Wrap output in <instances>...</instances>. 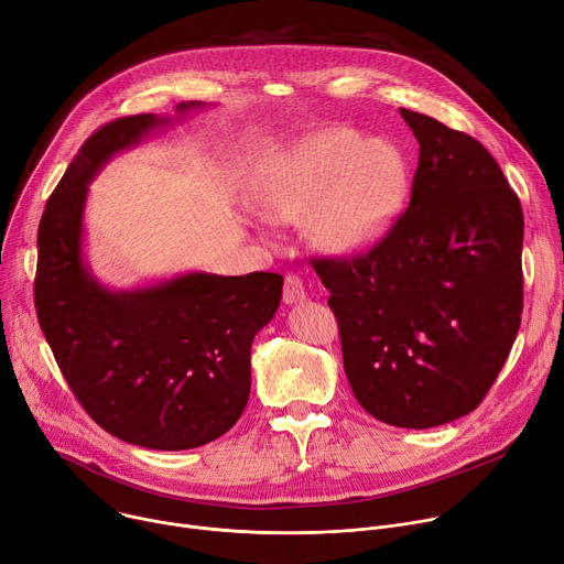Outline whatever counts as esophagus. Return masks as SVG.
I'll return each instance as SVG.
<instances>
[{"mask_svg": "<svg viewBox=\"0 0 564 564\" xmlns=\"http://www.w3.org/2000/svg\"><path fill=\"white\" fill-rule=\"evenodd\" d=\"M305 299V285L299 274H285V285H283V301L285 303H299Z\"/></svg>", "mask_w": 564, "mask_h": 564, "instance_id": "1", "label": "esophagus"}]
</instances>
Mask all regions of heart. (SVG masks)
Returning a JSON list of instances; mask_svg holds the SVG:
<instances>
[{
    "instance_id": "1",
    "label": "heart",
    "mask_w": 564,
    "mask_h": 564,
    "mask_svg": "<svg viewBox=\"0 0 564 564\" xmlns=\"http://www.w3.org/2000/svg\"><path fill=\"white\" fill-rule=\"evenodd\" d=\"M404 195L406 166L393 145L335 128L288 152L265 207L279 223L311 216V234L324 249L355 251L384 236Z\"/></svg>"
}]
</instances>
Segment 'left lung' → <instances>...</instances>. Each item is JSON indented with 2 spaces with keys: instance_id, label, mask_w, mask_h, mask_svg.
Instances as JSON below:
<instances>
[{
  "instance_id": "left-lung-1",
  "label": "left lung",
  "mask_w": 564,
  "mask_h": 564,
  "mask_svg": "<svg viewBox=\"0 0 564 564\" xmlns=\"http://www.w3.org/2000/svg\"><path fill=\"white\" fill-rule=\"evenodd\" d=\"M400 115L421 145L409 207L369 251L313 268L357 402L387 425L427 430L477 409L513 348L524 216L477 139Z\"/></svg>"
}]
</instances>
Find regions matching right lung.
<instances>
[{
  "label": "right lung",
  "mask_w": 564,
  "mask_h": 564,
  "mask_svg": "<svg viewBox=\"0 0 564 564\" xmlns=\"http://www.w3.org/2000/svg\"><path fill=\"white\" fill-rule=\"evenodd\" d=\"M202 104H180L184 115ZM171 119L98 128L51 193L37 229L35 311L56 362L96 425L150 449H191L229 432L249 400L251 341L276 313L283 276L193 272L108 290L83 261L87 184L117 152Z\"/></svg>",
  "instance_id": "add662e5"
}]
</instances>
